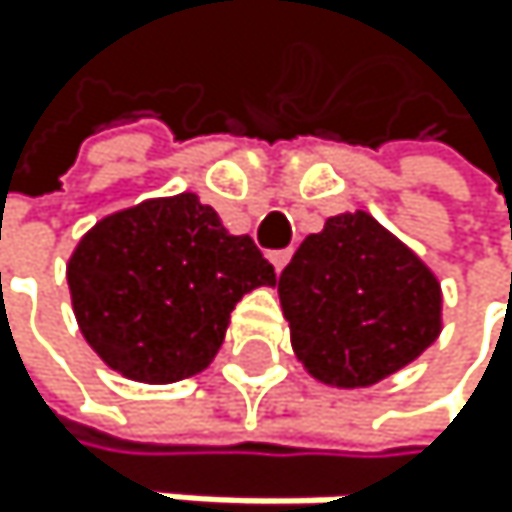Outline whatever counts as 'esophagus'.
<instances>
[{
  "label": "esophagus",
  "mask_w": 512,
  "mask_h": 512,
  "mask_svg": "<svg viewBox=\"0 0 512 512\" xmlns=\"http://www.w3.org/2000/svg\"><path fill=\"white\" fill-rule=\"evenodd\" d=\"M288 258H291V251H288V248H279V251H270V264L276 267V273H282V270H285V264H288Z\"/></svg>",
  "instance_id": "34e87169"
}]
</instances>
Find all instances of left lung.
<instances>
[{
  "label": "left lung",
  "instance_id": "1",
  "mask_svg": "<svg viewBox=\"0 0 512 512\" xmlns=\"http://www.w3.org/2000/svg\"><path fill=\"white\" fill-rule=\"evenodd\" d=\"M294 356L328 387H371L442 331L433 270L368 211L334 214L279 276Z\"/></svg>",
  "mask_w": 512,
  "mask_h": 512
}]
</instances>
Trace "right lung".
<instances>
[{
	"mask_svg": "<svg viewBox=\"0 0 512 512\" xmlns=\"http://www.w3.org/2000/svg\"><path fill=\"white\" fill-rule=\"evenodd\" d=\"M76 322L113 371L141 384L199 375L242 294L276 285L251 236L196 193L147 199L97 221L67 264Z\"/></svg>",
	"mask_w": 512,
	"mask_h": 512,
	"instance_id": "1",
	"label": "right lung"
}]
</instances>
